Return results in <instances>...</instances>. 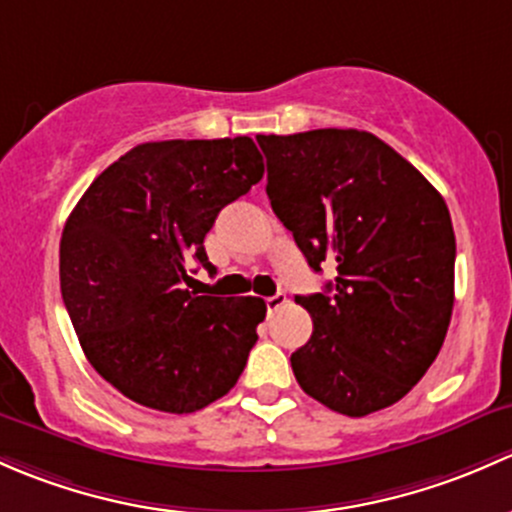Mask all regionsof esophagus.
I'll return each mask as SVG.
<instances>
[{"instance_id":"1","label":"esophagus","mask_w":512,"mask_h":512,"mask_svg":"<svg viewBox=\"0 0 512 512\" xmlns=\"http://www.w3.org/2000/svg\"><path fill=\"white\" fill-rule=\"evenodd\" d=\"M283 305H286V293H276L271 295V298H266L268 313H276V310L283 308Z\"/></svg>"}]
</instances>
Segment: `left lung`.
<instances>
[{
    "label": "left lung",
    "instance_id": "1",
    "mask_svg": "<svg viewBox=\"0 0 512 512\" xmlns=\"http://www.w3.org/2000/svg\"><path fill=\"white\" fill-rule=\"evenodd\" d=\"M266 192L323 293L298 295L313 335L291 355L305 394L367 416L404 397L444 345L456 236L444 197L365 130L258 135Z\"/></svg>",
    "mask_w": 512,
    "mask_h": 512
}]
</instances>
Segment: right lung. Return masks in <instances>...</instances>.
<instances>
[{"label":"right lung","mask_w":512,"mask_h":512,"mask_svg":"<svg viewBox=\"0 0 512 512\" xmlns=\"http://www.w3.org/2000/svg\"><path fill=\"white\" fill-rule=\"evenodd\" d=\"M263 177L254 140H162L93 179L63 226L61 295L88 362L142 407L192 414L244 372L266 303L187 291L204 236Z\"/></svg>","instance_id":"obj_1"}]
</instances>
